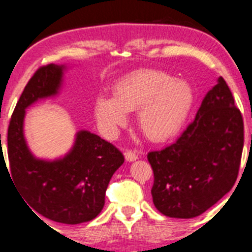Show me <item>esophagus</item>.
I'll return each mask as SVG.
<instances>
[{
    "label": "esophagus",
    "mask_w": 252,
    "mask_h": 252,
    "mask_svg": "<svg viewBox=\"0 0 252 252\" xmlns=\"http://www.w3.org/2000/svg\"><path fill=\"white\" fill-rule=\"evenodd\" d=\"M124 156H126V161H129V162L135 161V159L139 157L138 154H136L135 151H133V150H128V151L124 152Z\"/></svg>",
    "instance_id": "obj_1"
}]
</instances>
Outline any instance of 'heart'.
I'll return each mask as SVG.
<instances>
[{
	"mask_svg": "<svg viewBox=\"0 0 252 252\" xmlns=\"http://www.w3.org/2000/svg\"><path fill=\"white\" fill-rule=\"evenodd\" d=\"M114 97L97 96L95 114L108 134L128 121V111L138 110V126L149 140L166 141L182 129L194 103L188 81L154 69H141L122 78L113 88Z\"/></svg>",
	"mask_w": 252,
	"mask_h": 252,
	"instance_id": "1",
	"label": "heart"
}]
</instances>
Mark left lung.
I'll list each match as a JSON object with an SVG mask.
<instances>
[{"label": "left lung", "mask_w": 252, "mask_h": 252, "mask_svg": "<svg viewBox=\"0 0 252 252\" xmlns=\"http://www.w3.org/2000/svg\"><path fill=\"white\" fill-rule=\"evenodd\" d=\"M243 146V116L220 77L178 140L147 154L155 207L172 218L202 215L234 185Z\"/></svg>", "instance_id": "obj_1"}]
</instances>
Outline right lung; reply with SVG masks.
I'll return each mask as SVG.
<instances>
[{"label":"right lung","instance_id":"add662e5","mask_svg":"<svg viewBox=\"0 0 252 252\" xmlns=\"http://www.w3.org/2000/svg\"><path fill=\"white\" fill-rule=\"evenodd\" d=\"M64 68L42 65L25 85L8 126V173L34 215L79 224L102 211L108 183L123 164L124 156L111 142L86 130L79 131L74 146L63 158L44 161L29 151L23 134L25 110L39 98L58 93Z\"/></svg>","mask_w":252,"mask_h":252}]
</instances>
